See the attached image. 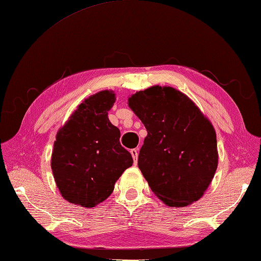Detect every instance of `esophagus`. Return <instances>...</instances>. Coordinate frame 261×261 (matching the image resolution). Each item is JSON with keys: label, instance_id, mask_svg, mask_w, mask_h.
<instances>
[{"label": "esophagus", "instance_id": "obj_1", "mask_svg": "<svg viewBox=\"0 0 261 261\" xmlns=\"http://www.w3.org/2000/svg\"><path fill=\"white\" fill-rule=\"evenodd\" d=\"M130 152H131V156H132V158H134V162H135V164H137V162H138V154H139V149H138V148H136V149H131Z\"/></svg>", "mask_w": 261, "mask_h": 261}]
</instances>
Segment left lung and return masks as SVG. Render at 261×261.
Here are the masks:
<instances>
[{
    "label": "left lung",
    "instance_id": "left-lung-1",
    "mask_svg": "<svg viewBox=\"0 0 261 261\" xmlns=\"http://www.w3.org/2000/svg\"><path fill=\"white\" fill-rule=\"evenodd\" d=\"M127 103L148 132L138 166L151 191L173 207L198 201L218 168L212 123L192 99L169 86L137 92Z\"/></svg>",
    "mask_w": 261,
    "mask_h": 261
}]
</instances>
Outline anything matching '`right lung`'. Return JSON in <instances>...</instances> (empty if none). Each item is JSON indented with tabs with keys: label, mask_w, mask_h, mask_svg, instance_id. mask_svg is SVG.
I'll return each mask as SVG.
<instances>
[{
	"label": "right lung",
	"mask_w": 261,
	"mask_h": 261,
	"mask_svg": "<svg viewBox=\"0 0 261 261\" xmlns=\"http://www.w3.org/2000/svg\"><path fill=\"white\" fill-rule=\"evenodd\" d=\"M114 102L112 91L94 94L58 131L51 169L60 194L69 203L93 207L103 202L134 163L121 146L120 130L108 118Z\"/></svg>",
	"instance_id": "obj_1"
}]
</instances>
